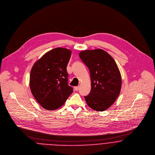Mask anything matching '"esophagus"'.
Listing matches in <instances>:
<instances>
[{
	"mask_svg": "<svg viewBox=\"0 0 155 155\" xmlns=\"http://www.w3.org/2000/svg\"><path fill=\"white\" fill-rule=\"evenodd\" d=\"M74 88L75 91H78L79 89V87H75Z\"/></svg>",
	"mask_w": 155,
	"mask_h": 155,
	"instance_id": "obj_1",
	"label": "esophagus"
}]
</instances>
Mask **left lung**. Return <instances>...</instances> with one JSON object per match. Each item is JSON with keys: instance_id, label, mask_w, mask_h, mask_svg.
Masks as SVG:
<instances>
[{"instance_id": "8db88e82", "label": "left lung", "mask_w": 155, "mask_h": 155, "mask_svg": "<svg viewBox=\"0 0 155 155\" xmlns=\"http://www.w3.org/2000/svg\"><path fill=\"white\" fill-rule=\"evenodd\" d=\"M79 55L90 73L91 89L84 97L86 102L92 109L103 111L115 102L120 93L121 77L118 66L102 49L84 51Z\"/></svg>"}]
</instances>
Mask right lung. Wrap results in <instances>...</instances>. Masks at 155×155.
Instances as JSON below:
<instances>
[{"label":"right lung","mask_w":155,"mask_h":155,"mask_svg":"<svg viewBox=\"0 0 155 155\" xmlns=\"http://www.w3.org/2000/svg\"><path fill=\"white\" fill-rule=\"evenodd\" d=\"M71 54L67 49H53L35 62L31 69V93L38 103L47 110L60 107L73 91L68 84L67 71Z\"/></svg>","instance_id":"1"}]
</instances>
